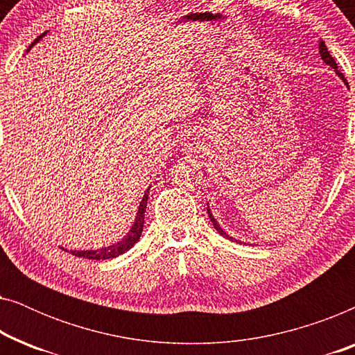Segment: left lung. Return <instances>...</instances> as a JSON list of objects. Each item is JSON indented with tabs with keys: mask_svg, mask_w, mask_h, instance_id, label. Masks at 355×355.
<instances>
[{
	"mask_svg": "<svg viewBox=\"0 0 355 355\" xmlns=\"http://www.w3.org/2000/svg\"><path fill=\"white\" fill-rule=\"evenodd\" d=\"M318 50H320V56H322V60H323L324 62H327V64H328V66H331V67H333V69H334V71H336V74H338L339 77H341V79H343L344 82H346V79H344V76H343V72H341V71H338V64H336V61H334V60H333V56H331V55H329L328 48H327V45H324V42H323V40H322V42H320V46H318ZM207 211H208V216H210V220H211V223H213V226H215V230H216L218 232H220V234H221V236H225V237H227V239H230V241H234V239H232V237H230V236H227V234H226V232L221 230V226H220V225H218V223H216V220H215V218H213V215H211V211H210V207H207ZM236 242H237V241H236Z\"/></svg>",
	"mask_w": 355,
	"mask_h": 355,
	"instance_id": "1",
	"label": "left lung"
}]
</instances>
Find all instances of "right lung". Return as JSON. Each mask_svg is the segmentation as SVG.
Returning a JSON list of instances; mask_svg holds the SVG:
<instances>
[{
	"label": "right lung",
	"mask_w": 355,
	"mask_h": 355,
	"mask_svg": "<svg viewBox=\"0 0 355 355\" xmlns=\"http://www.w3.org/2000/svg\"><path fill=\"white\" fill-rule=\"evenodd\" d=\"M45 33L46 32H43L40 37H37L35 40L31 43L28 50H31V48L35 45V43L40 40L42 37H45ZM147 200H148V189H147V192H145L142 202H140L139 211H137V216H135L134 225H132V227H130V231L128 232V236H125L124 239H121L119 242H116V244L110 245V247H103V249H98V250H71V254L76 257H84V259H90V260H108V259H114V257L124 254V252H128L130 247H134L135 242L140 239V236H142L144 223H145V210H147Z\"/></svg>",
	"instance_id": "right-lung-1"
}]
</instances>
